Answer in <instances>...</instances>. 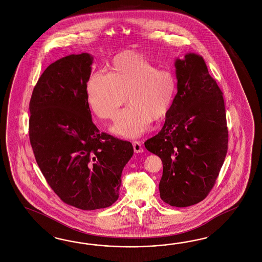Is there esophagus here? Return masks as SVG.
I'll list each match as a JSON object with an SVG mask.
<instances>
[{
  "label": "esophagus",
  "instance_id": "1",
  "mask_svg": "<svg viewBox=\"0 0 262 262\" xmlns=\"http://www.w3.org/2000/svg\"><path fill=\"white\" fill-rule=\"evenodd\" d=\"M133 146H134V150H135V152H137V154H139V152H143V148L142 145H141V143L139 142V141H134L133 142Z\"/></svg>",
  "mask_w": 262,
  "mask_h": 262
}]
</instances>
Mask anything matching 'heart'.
I'll return each instance as SVG.
<instances>
[{"label": "heart", "instance_id": "heart-1", "mask_svg": "<svg viewBox=\"0 0 262 262\" xmlns=\"http://www.w3.org/2000/svg\"><path fill=\"white\" fill-rule=\"evenodd\" d=\"M88 103L102 119L113 120L120 107L129 104L112 130L126 137L144 134L151 121L166 116L177 93L174 73L159 67L143 56L127 52L116 56L111 74L96 72L86 85Z\"/></svg>", "mask_w": 262, "mask_h": 262}]
</instances>
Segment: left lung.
Returning <instances> with one entry per match:
<instances>
[{
  "label": "left lung",
  "mask_w": 262,
  "mask_h": 262,
  "mask_svg": "<svg viewBox=\"0 0 262 262\" xmlns=\"http://www.w3.org/2000/svg\"><path fill=\"white\" fill-rule=\"evenodd\" d=\"M174 102L159 134L145 142L163 164L160 198L177 207L203 201L214 186L228 151V127L221 89L201 56L174 61Z\"/></svg>",
  "instance_id": "obj_1"
}]
</instances>
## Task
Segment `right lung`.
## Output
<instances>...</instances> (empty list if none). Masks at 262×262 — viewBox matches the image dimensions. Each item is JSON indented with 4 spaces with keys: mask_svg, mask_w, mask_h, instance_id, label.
Wrapping results in <instances>:
<instances>
[{
    "mask_svg": "<svg viewBox=\"0 0 262 262\" xmlns=\"http://www.w3.org/2000/svg\"><path fill=\"white\" fill-rule=\"evenodd\" d=\"M93 56H65L49 65L32 91L29 135L48 184L65 204L83 210L119 198L122 171L134 155L128 141L100 133L86 85Z\"/></svg>",
    "mask_w": 262,
    "mask_h": 262,
    "instance_id": "right-lung-1",
    "label": "right lung"
}]
</instances>
